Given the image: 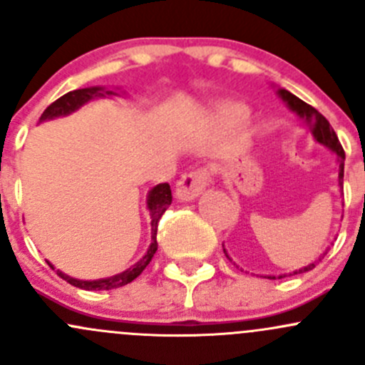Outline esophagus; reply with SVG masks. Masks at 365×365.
Returning a JSON list of instances; mask_svg holds the SVG:
<instances>
[{"label":"esophagus","instance_id":"34e87169","mask_svg":"<svg viewBox=\"0 0 365 365\" xmlns=\"http://www.w3.org/2000/svg\"><path fill=\"white\" fill-rule=\"evenodd\" d=\"M210 173L206 169H196V171H190L187 175H183L180 178V182L176 183V196L180 201H192L203 192V189L208 183Z\"/></svg>","mask_w":365,"mask_h":365}]
</instances>
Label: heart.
<instances>
[{
    "label": "heart",
    "instance_id": "obj_1",
    "mask_svg": "<svg viewBox=\"0 0 365 365\" xmlns=\"http://www.w3.org/2000/svg\"><path fill=\"white\" fill-rule=\"evenodd\" d=\"M247 116L249 109L238 102H224V104L217 106V109L213 111V118L222 125H238Z\"/></svg>",
    "mask_w": 365,
    "mask_h": 365
}]
</instances>
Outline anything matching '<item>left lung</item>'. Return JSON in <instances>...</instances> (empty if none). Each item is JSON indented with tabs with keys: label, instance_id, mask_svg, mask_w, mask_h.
Wrapping results in <instances>:
<instances>
[{
	"label": "left lung",
	"instance_id": "left-lung-1",
	"mask_svg": "<svg viewBox=\"0 0 365 365\" xmlns=\"http://www.w3.org/2000/svg\"><path fill=\"white\" fill-rule=\"evenodd\" d=\"M277 95H279V98H281V101L284 102L286 106H288L289 111H293L298 118H300V120H304V123L307 125L309 130L312 132V135L316 138V141H318L319 145L325 146V148H329L332 153H336L337 164H339V176H337V182H339V187L342 189V180H344V150H342L339 139H337L336 132H334V128L330 127V123L327 121V118L323 116V114H319L318 111H316L312 106L305 104L304 101H300V98L295 97V95L289 93V91L284 90V88H279ZM327 251H329V249H327ZM327 251L323 252L322 256L318 257V259H314V263H309L307 267L298 268V270L292 272L289 275L304 274V272L312 270V268L316 267V263H319V261L325 257ZM224 252H226V256H227L226 249H224ZM227 257H230V256H227ZM230 259H231V257H230ZM286 275H288V274H281V275H279V279L286 277ZM267 277L268 279H275V275H267Z\"/></svg>",
	"mask_w": 365,
	"mask_h": 365
}]
</instances>
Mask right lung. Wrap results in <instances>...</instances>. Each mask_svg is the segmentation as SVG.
I'll list each match as a JSON object with an SVG mask.
<instances>
[{"label":"right lung","mask_w":365,"mask_h":365,"mask_svg":"<svg viewBox=\"0 0 365 365\" xmlns=\"http://www.w3.org/2000/svg\"><path fill=\"white\" fill-rule=\"evenodd\" d=\"M114 95H118L116 90H109V88H104V86H90V88H83V90L68 91V93H65L63 97H60L56 102H53V104L42 113V116H40V123L47 120H54V118L68 116V114L76 113L77 109H81L90 101H95V98H104V97H114ZM171 201H173V196H171V187H169V183H159V185H155L148 192V197H146V208H148L150 220H152V222H150V226H152V244H150L148 251L145 252V256H143L138 263L132 264L130 268H127V270L120 272V274L116 275H111V277L95 279V281H83V279L70 277V275L63 274L61 270H58V275H60L61 279H65L67 282H70L72 286H76V288L88 289V292H104V289L121 288V286L132 282L135 277L141 275V272L145 270L146 267H148L153 254H155L157 247H159V245H157V227H159L160 217L164 215V212L168 210V206L171 205ZM47 263H49V261H47ZM49 267H53V264L49 263Z\"/></svg>","instance_id":"obj_1"}]
</instances>
